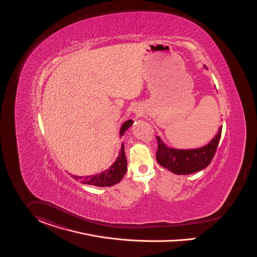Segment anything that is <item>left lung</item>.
<instances>
[{"label": "left lung", "mask_w": 257, "mask_h": 257, "mask_svg": "<svg viewBox=\"0 0 257 257\" xmlns=\"http://www.w3.org/2000/svg\"><path fill=\"white\" fill-rule=\"evenodd\" d=\"M222 126L212 140L205 146L198 149H174L168 147L159 137L158 150L156 153L157 162L167 170L175 174H190L205 169L211 162L217 149L221 137Z\"/></svg>", "instance_id": "8db88e82"}]
</instances>
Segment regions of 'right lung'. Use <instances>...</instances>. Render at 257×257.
Returning <instances> with one entry per match:
<instances>
[{
  "instance_id": "right-lung-1",
  "label": "right lung",
  "mask_w": 257,
  "mask_h": 257,
  "mask_svg": "<svg viewBox=\"0 0 257 257\" xmlns=\"http://www.w3.org/2000/svg\"><path fill=\"white\" fill-rule=\"evenodd\" d=\"M133 120H128L124 121L120 127V136L121 137L123 133L132 126ZM126 158L124 155V148H123V143L120 146V151L117 160L114 162V164L105 171L100 172L99 174L95 175H89V176H77V175H72V177L76 180H80L84 184H88V185H93V186H98V187H109L113 186L117 183H119L120 180L122 179L123 175L127 171L126 168Z\"/></svg>"
}]
</instances>
